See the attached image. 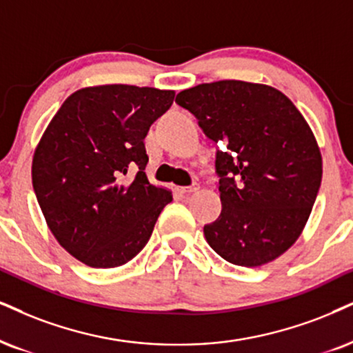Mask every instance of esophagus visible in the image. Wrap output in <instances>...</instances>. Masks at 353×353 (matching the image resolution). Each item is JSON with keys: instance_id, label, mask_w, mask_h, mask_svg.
I'll list each match as a JSON object with an SVG mask.
<instances>
[{"instance_id": "1", "label": "esophagus", "mask_w": 353, "mask_h": 353, "mask_svg": "<svg viewBox=\"0 0 353 353\" xmlns=\"http://www.w3.org/2000/svg\"><path fill=\"white\" fill-rule=\"evenodd\" d=\"M198 190H199L198 183H193L190 186H181V188H180L181 193H194V191H198Z\"/></svg>"}]
</instances>
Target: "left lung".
<instances>
[{"instance_id":"left-lung-1","label":"left lung","mask_w":353,"mask_h":353,"mask_svg":"<svg viewBox=\"0 0 353 353\" xmlns=\"http://www.w3.org/2000/svg\"><path fill=\"white\" fill-rule=\"evenodd\" d=\"M175 101L219 143L223 211L204 225L211 249L241 267H260L296 242L323 178L314 134L290 98L272 86L221 80Z\"/></svg>"}]
</instances>
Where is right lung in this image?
<instances>
[{"instance_id": "1", "label": "right lung", "mask_w": 353, "mask_h": 353, "mask_svg": "<svg viewBox=\"0 0 353 353\" xmlns=\"http://www.w3.org/2000/svg\"><path fill=\"white\" fill-rule=\"evenodd\" d=\"M173 98L149 86H91L65 99L47 125L32 159L34 193L60 245L88 267L132 260L173 199L143 172V139Z\"/></svg>"}]
</instances>
